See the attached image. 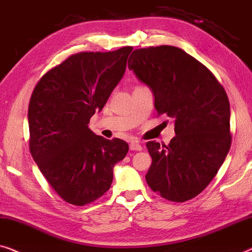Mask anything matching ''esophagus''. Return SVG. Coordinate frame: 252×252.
<instances>
[{"label": "esophagus", "instance_id": "34e87169", "mask_svg": "<svg viewBox=\"0 0 252 252\" xmlns=\"http://www.w3.org/2000/svg\"><path fill=\"white\" fill-rule=\"evenodd\" d=\"M130 150L131 151H141L143 150V146L138 143H131L130 144Z\"/></svg>", "mask_w": 252, "mask_h": 252}]
</instances>
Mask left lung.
Returning <instances> with one entry per match:
<instances>
[{"label":"left lung","instance_id":"left-lung-1","mask_svg":"<svg viewBox=\"0 0 252 252\" xmlns=\"http://www.w3.org/2000/svg\"><path fill=\"white\" fill-rule=\"evenodd\" d=\"M127 67L153 91L158 116L175 121L169 145L146 143L148 186L165 200H192L215 178L231 148L227 94L203 63L172 45L136 49Z\"/></svg>","mask_w":252,"mask_h":252}]
</instances>
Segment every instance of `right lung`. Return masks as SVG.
I'll return each mask as SVG.
<instances>
[{"label":"right lung","mask_w":252,"mask_h":252,"mask_svg":"<svg viewBox=\"0 0 252 252\" xmlns=\"http://www.w3.org/2000/svg\"><path fill=\"white\" fill-rule=\"evenodd\" d=\"M131 50L77 52L48 70L32 92L31 154L67 203L83 207L104 195L113 168L129 151L125 140L97 136L88 125L122 79Z\"/></svg>","instance_id":"add662e5"}]
</instances>
